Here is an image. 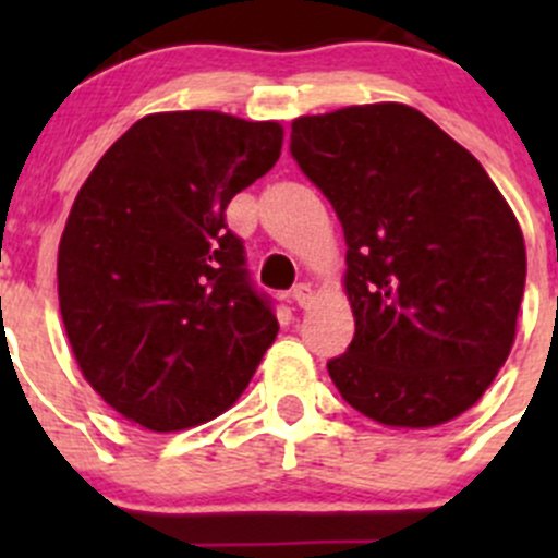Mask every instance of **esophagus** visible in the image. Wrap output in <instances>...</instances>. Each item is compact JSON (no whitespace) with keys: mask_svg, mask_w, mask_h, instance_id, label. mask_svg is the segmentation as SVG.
Listing matches in <instances>:
<instances>
[{"mask_svg":"<svg viewBox=\"0 0 558 558\" xmlns=\"http://www.w3.org/2000/svg\"><path fill=\"white\" fill-rule=\"evenodd\" d=\"M291 296H294V302L300 307H311L313 305V289L311 283H300L294 286V291H291Z\"/></svg>","mask_w":558,"mask_h":558,"instance_id":"34e87169","label":"esophagus"}]
</instances>
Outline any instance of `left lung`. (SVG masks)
<instances>
[{"label":"left lung","instance_id":"left-lung-1","mask_svg":"<svg viewBox=\"0 0 558 558\" xmlns=\"http://www.w3.org/2000/svg\"><path fill=\"white\" fill-rule=\"evenodd\" d=\"M291 156L345 232L356 335L326 364L337 391L404 429L470 410L510 356L526 283L521 227L481 161L399 102L296 118Z\"/></svg>","mask_w":558,"mask_h":558}]
</instances>
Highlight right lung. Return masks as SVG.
<instances>
[{"label": "right lung", "mask_w": 558, "mask_h": 558, "mask_svg": "<svg viewBox=\"0 0 558 558\" xmlns=\"http://www.w3.org/2000/svg\"><path fill=\"white\" fill-rule=\"evenodd\" d=\"M283 126L154 112L99 159L59 243V307L83 378L150 432L205 424L245 391L278 318L227 227L280 159Z\"/></svg>", "instance_id": "1"}]
</instances>
